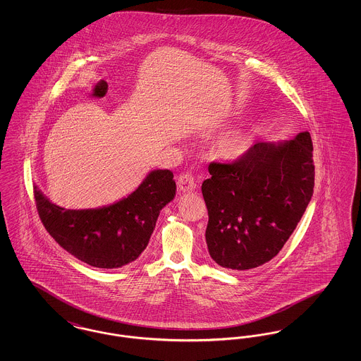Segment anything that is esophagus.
<instances>
[{"label":"esophagus","instance_id":"1","mask_svg":"<svg viewBox=\"0 0 361 361\" xmlns=\"http://www.w3.org/2000/svg\"><path fill=\"white\" fill-rule=\"evenodd\" d=\"M177 187L180 189V192H184V193H185V192H192V190H195V189L197 188L193 176L189 174V173H183V174L178 176V178H177Z\"/></svg>","mask_w":361,"mask_h":361}]
</instances>
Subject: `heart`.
<instances>
[{
  "instance_id": "b5f03b06",
  "label": "heart",
  "mask_w": 361,
  "mask_h": 361,
  "mask_svg": "<svg viewBox=\"0 0 361 361\" xmlns=\"http://www.w3.org/2000/svg\"><path fill=\"white\" fill-rule=\"evenodd\" d=\"M252 145L253 139L249 133L243 130H233L218 139L215 149L221 158L227 161H237L247 154Z\"/></svg>"
}]
</instances>
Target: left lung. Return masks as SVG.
<instances>
[{"mask_svg":"<svg viewBox=\"0 0 361 361\" xmlns=\"http://www.w3.org/2000/svg\"><path fill=\"white\" fill-rule=\"evenodd\" d=\"M202 184L211 258L235 271L271 261L291 237L314 190L309 131L258 142L231 164L211 162Z\"/></svg>","mask_w":361,"mask_h":361,"instance_id":"1","label":"left lung"}]
</instances>
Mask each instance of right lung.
Listing matches in <instances>:
<instances>
[{"label": "right lung", "instance_id": "add662e5", "mask_svg": "<svg viewBox=\"0 0 361 361\" xmlns=\"http://www.w3.org/2000/svg\"><path fill=\"white\" fill-rule=\"evenodd\" d=\"M39 216L66 252L90 267L114 269L135 261L154 231L159 211L176 195L173 173L153 171L133 193L109 206L66 209L35 185Z\"/></svg>", "mask_w": 361, "mask_h": 361}]
</instances>
